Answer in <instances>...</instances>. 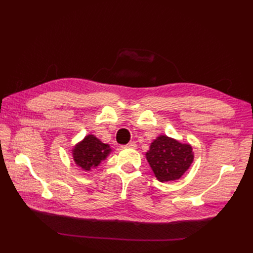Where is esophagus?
<instances>
[{
  "label": "esophagus",
  "instance_id": "obj_1",
  "mask_svg": "<svg viewBox=\"0 0 253 253\" xmlns=\"http://www.w3.org/2000/svg\"><path fill=\"white\" fill-rule=\"evenodd\" d=\"M136 147H137V143H136L135 141H132V142L127 143L126 146H124L123 148H126V149H135Z\"/></svg>",
  "mask_w": 253,
  "mask_h": 253
}]
</instances>
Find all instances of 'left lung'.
<instances>
[{"instance_id":"left-lung-1","label":"left lung","mask_w":253,"mask_h":253,"mask_svg":"<svg viewBox=\"0 0 253 253\" xmlns=\"http://www.w3.org/2000/svg\"><path fill=\"white\" fill-rule=\"evenodd\" d=\"M147 160L160 181L178 179L193 161L190 144H182L168 136H160L151 143Z\"/></svg>"}]
</instances>
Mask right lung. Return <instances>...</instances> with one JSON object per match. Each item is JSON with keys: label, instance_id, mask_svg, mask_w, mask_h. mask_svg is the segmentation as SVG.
I'll list each match as a JSON object with an SVG mask.
<instances>
[{"label": "right lung", "instance_id": "obj_1", "mask_svg": "<svg viewBox=\"0 0 253 253\" xmlns=\"http://www.w3.org/2000/svg\"><path fill=\"white\" fill-rule=\"evenodd\" d=\"M111 149L109 144L101 142L98 138L89 135L84 139L83 142L77 144L73 150L75 162L84 170H90L96 168L102 160H104Z\"/></svg>", "mask_w": 253, "mask_h": 253}]
</instances>
